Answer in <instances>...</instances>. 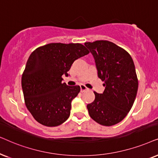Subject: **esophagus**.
Instances as JSON below:
<instances>
[{
	"label": "esophagus",
	"instance_id": "34e87169",
	"mask_svg": "<svg viewBox=\"0 0 158 158\" xmlns=\"http://www.w3.org/2000/svg\"><path fill=\"white\" fill-rule=\"evenodd\" d=\"M80 88H81V92H85V90H87L88 88L86 87L85 85H80Z\"/></svg>",
	"mask_w": 158,
	"mask_h": 158
}]
</instances>
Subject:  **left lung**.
<instances>
[{
    "instance_id": "8db88e82",
    "label": "left lung",
    "mask_w": 158,
    "mask_h": 158,
    "mask_svg": "<svg viewBox=\"0 0 158 158\" xmlns=\"http://www.w3.org/2000/svg\"><path fill=\"white\" fill-rule=\"evenodd\" d=\"M85 45L93 55L98 77L106 87L102 94L94 92L95 98L87 106L88 112L99 124L110 127L127 116L135 100L138 79L133 59L112 42L97 40Z\"/></svg>"
}]
</instances>
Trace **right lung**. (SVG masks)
<instances>
[{
	"mask_svg": "<svg viewBox=\"0 0 158 158\" xmlns=\"http://www.w3.org/2000/svg\"><path fill=\"white\" fill-rule=\"evenodd\" d=\"M89 52L80 43H50L29 56L22 87L27 108L40 124L57 127L68 119L80 87L63 83L62 76H68L73 61Z\"/></svg>",
	"mask_w": 158,
	"mask_h": 158,
	"instance_id": "right-lung-1",
	"label": "right lung"
}]
</instances>
